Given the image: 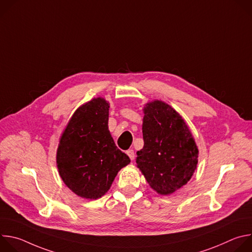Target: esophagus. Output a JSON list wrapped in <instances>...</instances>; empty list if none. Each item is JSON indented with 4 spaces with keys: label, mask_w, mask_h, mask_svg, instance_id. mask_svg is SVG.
<instances>
[{
    "label": "esophagus",
    "mask_w": 252,
    "mask_h": 252,
    "mask_svg": "<svg viewBox=\"0 0 252 252\" xmlns=\"http://www.w3.org/2000/svg\"><path fill=\"white\" fill-rule=\"evenodd\" d=\"M126 155H127V157H128L131 160H133L134 158H135V155H134L133 150H127V151H126Z\"/></svg>",
    "instance_id": "obj_1"
}]
</instances>
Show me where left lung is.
Masks as SVG:
<instances>
[{"label": "left lung", "mask_w": 252, "mask_h": 252, "mask_svg": "<svg viewBox=\"0 0 252 252\" xmlns=\"http://www.w3.org/2000/svg\"><path fill=\"white\" fill-rule=\"evenodd\" d=\"M143 111L145 145L136 153L135 161L152 189L169 194L192 176L198 150L185 121L170 105L155 100Z\"/></svg>", "instance_id": "1"}]
</instances>
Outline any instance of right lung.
I'll return each mask as SVG.
<instances>
[{
	"instance_id": "1",
	"label": "right lung",
	"mask_w": 252,
	"mask_h": 252,
	"mask_svg": "<svg viewBox=\"0 0 252 252\" xmlns=\"http://www.w3.org/2000/svg\"><path fill=\"white\" fill-rule=\"evenodd\" d=\"M109 103L97 97L80 106L60 141L57 164L65 186L96 199L110 189L119 170L130 162L110 133Z\"/></svg>"
}]
</instances>
